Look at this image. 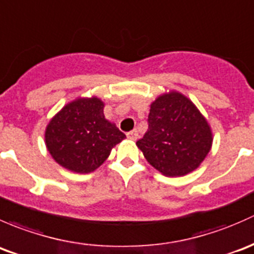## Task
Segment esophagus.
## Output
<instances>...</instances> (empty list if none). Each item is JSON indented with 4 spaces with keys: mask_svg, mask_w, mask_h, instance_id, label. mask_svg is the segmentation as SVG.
<instances>
[{
    "mask_svg": "<svg viewBox=\"0 0 254 254\" xmlns=\"http://www.w3.org/2000/svg\"><path fill=\"white\" fill-rule=\"evenodd\" d=\"M127 138L129 140H135L138 138V132H137V129H133V130H130V132H128L127 133Z\"/></svg>",
    "mask_w": 254,
    "mask_h": 254,
    "instance_id": "1",
    "label": "esophagus"
}]
</instances>
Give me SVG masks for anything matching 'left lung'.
Returning <instances> with one entry per match:
<instances>
[{
    "label": "left lung",
    "instance_id": "8db88e82",
    "mask_svg": "<svg viewBox=\"0 0 254 254\" xmlns=\"http://www.w3.org/2000/svg\"><path fill=\"white\" fill-rule=\"evenodd\" d=\"M148 122V130L137 146L146 161L167 177L194 171L210 151V125L193 101L180 91L159 95L150 104Z\"/></svg>",
    "mask_w": 254,
    "mask_h": 254
}]
</instances>
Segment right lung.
<instances>
[{"instance_id": "right-lung-1", "label": "right lung", "mask_w": 254, "mask_h": 254, "mask_svg": "<svg viewBox=\"0 0 254 254\" xmlns=\"http://www.w3.org/2000/svg\"><path fill=\"white\" fill-rule=\"evenodd\" d=\"M98 96H79L66 104L45 129V144L59 165L77 174H89L103 165L112 148L126 135L104 115Z\"/></svg>"}]
</instances>
